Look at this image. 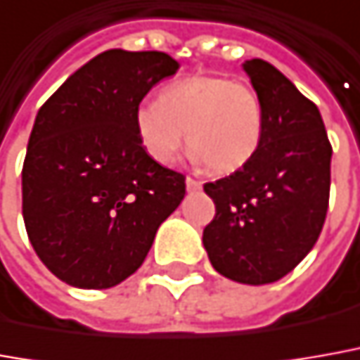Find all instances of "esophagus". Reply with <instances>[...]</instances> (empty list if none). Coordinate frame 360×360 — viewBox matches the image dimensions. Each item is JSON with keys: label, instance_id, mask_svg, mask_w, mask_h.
Returning a JSON list of instances; mask_svg holds the SVG:
<instances>
[{"label": "esophagus", "instance_id": "esophagus-1", "mask_svg": "<svg viewBox=\"0 0 360 360\" xmlns=\"http://www.w3.org/2000/svg\"><path fill=\"white\" fill-rule=\"evenodd\" d=\"M185 185H187V191H199L200 189V181L193 179V177H187V179H185Z\"/></svg>", "mask_w": 360, "mask_h": 360}]
</instances>
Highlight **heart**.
Wrapping results in <instances>:
<instances>
[{"instance_id":"1","label":"heart","mask_w":360,"mask_h":360,"mask_svg":"<svg viewBox=\"0 0 360 360\" xmlns=\"http://www.w3.org/2000/svg\"><path fill=\"white\" fill-rule=\"evenodd\" d=\"M134 124L141 148L160 165L175 163L187 129V143L197 160L214 173H234L256 155L266 116L250 84L195 75L167 84L160 100L138 104Z\"/></svg>"}]
</instances>
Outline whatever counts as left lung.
<instances>
[{
  "mask_svg": "<svg viewBox=\"0 0 360 360\" xmlns=\"http://www.w3.org/2000/svg\"><path fill=\"white\" fill-rule=\"evenodd\" d=\"M242 68L262 100L264 138L242 169L205 185L217 214L202 244L221 276L264 285L292 272L319 238L333 149L317 106L292 80L262 58Z\"/></svg>",
  "mask_w": 360,
  "mask_h": 360,
  "instance_id": "obj_1",
  "label": "left lung"
}]
</instances>
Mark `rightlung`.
<instances>
[{"label": "right lung", "instance_id": "1", "mask_svg": "<svg viewBox=\"0 0 360 360\" xmlns=\"http://www.w3.org/2000/svg\"><path fill=\"white\" fill-rule=\"evenodd\" d=\"M179 63L110 49L65 80L37 114L21 173L37 256L68 285L106 290L148 256L185 197V177L141 148L134 112Z\"/></svg>", "mask_w": 360, "mask_h": 360}]
</instances>
